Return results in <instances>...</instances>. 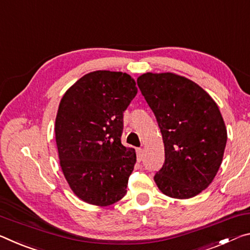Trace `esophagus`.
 Listing matches in <instances>:
<instances>
[{
	"instance_id": "esophagus-1",
	"label": "esophagus",
	"mask_w": 250,
	"mask_h": 250,
	"mask_svg": "<svg viewBox=\"0 0 250 250\" xmlns=\"http://www.w3.org/2000/svg\"><path fill=\"white\" fill-rule=\"evenodd\" d=\"M136 153H137V159H138V161H142L143 155H144V150H143V148H137Z\"/></svg>"
}]
</instances>
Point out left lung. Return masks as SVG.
I'll return each mask as SVG.
<instances>
[{
  "label": "left lung",
  "mask_w": 250,
  "mask_h": 250,
  "mask_svg": "<svg viewBox=\"0 0 250 250\" xmlns=\"http://www.w3.org/2000/svg\"><path fill=\"white\" fill-rule=\"evenodd\" d=\"M137 85L165 147L155 183L171 198L194 197L209 186L223 162L227 129L217 104L195 82L174 73H145Z\"/></svg>",
  "instance_id": "left-lung-1"
}]
</instances>
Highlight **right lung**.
Returning a JSON list of instances; mask_svg holds the SVG:
<instances>
[{
	"label": "right lung",
	"mask_w": 250,
	"mask_h": 250,
	"mask_svg": "<svg viewBox=\"0 0 250 250\" xmlns=\"http://www.w3.org/2000/svg\"><path fill=\"white\" fill-rule=\"evenodd\" d=\"M126 73L95 71L64 94L55 120L60 165L77 197L108 206L124 197L136 153L122 144L123 113L136 96Z\"/></svg>",
	"instance_id": "1"
}]
</instances>
